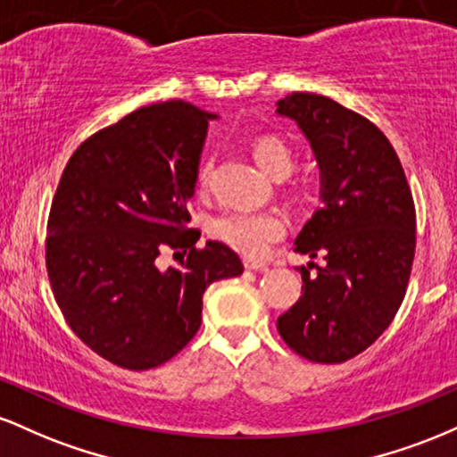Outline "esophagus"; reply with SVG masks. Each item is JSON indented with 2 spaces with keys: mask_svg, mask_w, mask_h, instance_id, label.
Instances as JSON below:
<instances>
[{
  "mask_svg": "<svg viewBox=\"0 0 457 457\" xmlns=\"http://www.w3.org/2000/svg\"><path fill=\"white\" fill-rule=\"evenodd\" d=\"M266 262H258V260H245V269L246 270H266Z\"/></svg>",
  "mask_w": 457,
  "mask_h": 457,
  "instance_id": "34e87169",
  "label": "esophagus"
}]
</instances>
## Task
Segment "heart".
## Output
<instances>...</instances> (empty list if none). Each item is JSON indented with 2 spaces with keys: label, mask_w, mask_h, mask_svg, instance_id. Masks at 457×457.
I'll use <instances>...</instances> for the list:
<instances>
[{
  "label": "heart",
  "mask_w": 457,
  "mask_h": 457,
  "mask_svg": "<svg viewBox=\"0 0 457 457\" xmlns=\"http://www.w3.org/2000/svg\"><path fill=\"white\" fill-rule=\"evenodd\" d=\"M253 159L272 180L281 182L295 171V156L279 137H260L253 144ZM208 178V162L199 171V185ZM283 221L272 212H225L208 223V234L245 258H264L272 243L283 236Z\"/></svg>",
  "instance_id": "b5f03b06"
}]
</instances>
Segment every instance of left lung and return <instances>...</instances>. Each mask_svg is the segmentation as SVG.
<instances>
[{
  "label": "left lung",
  "instance_id": "left-lung-1",
  "mask_svg": "<svg viewBox=\"0 0 457 457\" xmlns=\"http://www.w3.org/2000/svg\"><path fill=\"white\" fill-rule=\"evenodd\" d=\"M277 115L305 135L320 167V204L295 245L327 264L277 320L281 339L316 363H344L385 333L400 309L414 258V204L389 139L327 96L287 94ZM309 269L313 262H309Z\"/></svg>",
  "mask_w": 457,
  "mask_h": 457
}]
</instances>
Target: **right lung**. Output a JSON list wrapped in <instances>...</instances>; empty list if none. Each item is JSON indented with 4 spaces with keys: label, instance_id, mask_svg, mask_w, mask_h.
I'll use <instances>...</instances> for the list:
<instances>
[{
    "label": "right lung",
    "instance_id": "right-lung-1",
    "mask_svg": "<svg viewBox=\"0 0 457 457\" xmlns=\"http://www.w3.org/2000/svg\"><path fill=\"white\" fill-rule=\"evenodd\" d=\"M185 101L156 103L83 141L68 161L46 225V270L68 327L103 359L127 370L170 361L195 337L212 281L243 275L229 246L206 240L195 195L208 122ZM165 245L188 248L161 271Z\"/></svg>",
    "mask_w": 457,
    "mask_h": 457
}]
</instances>
